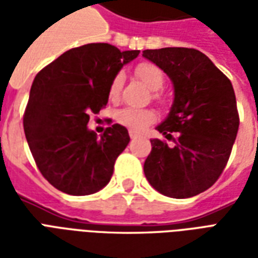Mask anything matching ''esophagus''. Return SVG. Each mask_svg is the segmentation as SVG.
Segmentation results:
<instances>
[{
	"label": "esophagus",
	"mask_w": 258,
	"mask_h": 258,
	"mask_svg": "<svg viewBox=\"0 0 258 258\" xmlns=\"http://www.w3.org/2000/svg\"><path fill=\"white\" fill-rule=\"evenodd\" d=\"M128 134H130V138H131V140H134V138H137V137L140 135V133H137V131H133V130H130Z\"/></svg>",
	"instance_id": "34e87169"
}]
</instances>
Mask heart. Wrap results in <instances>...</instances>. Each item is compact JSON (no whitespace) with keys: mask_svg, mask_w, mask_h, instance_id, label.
<instances>
[{"mask_svg":"<svg viewBox=\"0 0 258 258\" xmlns=\"http://www.w3.org/2000/svg\"><path fill=\"white\" fill-rule=\"evenodd\" d=\"M135 76L144 83V84L153 91V99L159 102L163 101V95L160 94V90L164 84V73L163 70L157 64L152 63V62H141L135 66ZM124 76L121 72H118L113 76L109 84V98L116 101L120 95V91L123 87ZM116 120L118 124H121L127 128L133 130V131H141L145 128L146 125L152 124L156 120V113L152 109H135V107H124L120 109L116 113Z\"/></svg>","mask_w":258,"mask_h":258,"instance_id":"obj_1","label":"heart"}]
</instances>
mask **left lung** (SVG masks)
<instances>
[{
	"instance_id": "8db88e82",
	"label": "left lung",
	"mask_w": 258,
	"mask_h": 258,
	"mask_svg": "<svg viewBox=\"0 0 258 258\" xmlns=\"http://www.w3.org/2000/svg\"><path fill=\"white\" fill-rule=\"evenodd\" d=\"M142 55L168 74L175 92L168 117L157 127L174 146L151 140L144 173L160 194L192 198L220 178L231 156L239 128L235 91L227 76L198 49L171 47L146 49Z\"/></svg>"
}]
</instances>
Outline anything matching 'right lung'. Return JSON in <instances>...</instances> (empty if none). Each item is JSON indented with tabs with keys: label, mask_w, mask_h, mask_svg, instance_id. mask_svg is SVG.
Wrapping results in <instances>:
<instances>
[{
	"label": "right lung",
	"mask_w": 258,
	"mask_h": 258,
	"mask_svg": "<svg viewBox=\"0 0 258 258\" xmlns=\"http://www.w3.org/2000/svg\"><path fill=\"white\" fill-rule=\"evenodd\" d=\"M140 51L106 42L72 48L37 73L23 114L26 140L49 184L73 196L95 194L110 181L114 162L128 145L125 127L113 124L98 138L91 113L109 99V84Z\"/></svg>",
	"instance_id": "right-lung-1"
}]
</instances>
